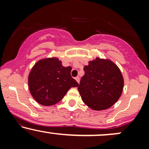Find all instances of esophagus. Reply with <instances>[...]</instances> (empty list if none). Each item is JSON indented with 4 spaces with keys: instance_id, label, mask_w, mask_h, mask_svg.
I'll return each instance as SVG.
<instances>
[{
    "instance_id": "34e87169",
    "label": "esophagus",
    "mask_w": 149,
    "mask_h": 149,
    "mask_svg": "<svg viewBox=\"0 0 149 149\" xmlns=\"http://www.w3.org/2000/svg\"><path fill=\"white\" fill-rule=\"evenodd\" d=\"M75 79H76V80L77 82H78V83H80V78L78 76H77V77H76V78H75Z\"/></svg>"
}]
</instances>
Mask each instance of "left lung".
I'll use <instances>...</instances> for the list:
<instances>
[{"label": "left lung", "instance_id": "left-lung-1", "mask_svg": "<svg viewBox=\"0 0 149 149\" xmlns=\"http://www.w3.org/2000/svg\"><path fill=\"white\" fill-rule=\"evenodd\" d=\"M78 90L83 102L95 111L111 107L122 95L124 79L118 66L109 59L90 61Z\"/></svg>", "mask_w": 149, "mask_h": 149}]
</instances>
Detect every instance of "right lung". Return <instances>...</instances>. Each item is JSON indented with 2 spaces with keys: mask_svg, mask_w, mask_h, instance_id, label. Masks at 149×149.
Returning a JSON list of instances; mask_svg holds the SVG:
<instances>
[{
  "mask_svg": "<svg viewBox=\"0 0 149 149\" xmlns=\"http://www.w3.org/2000/svg\"><path fill=\"white\" fill-rule=\"evenodd\" d=\"M71 66L64 67L57 57L40 59L33 65L28 76L31 96L43 106L57 104L71 88L79 84L71 76Z\"/></svg>",
  "mask_w": 149,
  "mask_h": 149,
  "instance_id": "obj_1",
  "label": "right lung"
}]
</instances>
